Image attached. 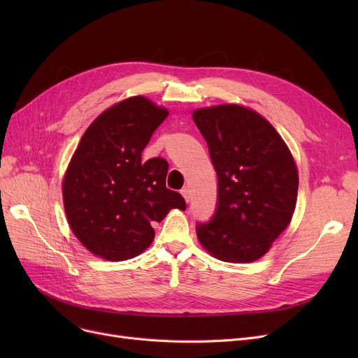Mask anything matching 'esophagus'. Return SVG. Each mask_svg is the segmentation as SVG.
Instances as JSON below:
<instances>
[{
  "label": "esophagus",
  "instance_id": "obj_1",
  "mask_svg": "<svg viewBox=\"0 0 358 358\" xmlns=\"http://www.w3.org/2000/svg\"><path fill=\"white\" fill-rule=\"evenodd\" d=\"M181 194H182V197L185 199V201H187V203L190 201V199H192V192H190L189 187H184V189L181 190Z\"/></svg>",
  "mask_w": 358,
  "mask_h": 358
}]
</instances>
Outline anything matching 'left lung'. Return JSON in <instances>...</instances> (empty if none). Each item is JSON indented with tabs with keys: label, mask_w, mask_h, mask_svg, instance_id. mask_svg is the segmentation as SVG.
I'll use <instances>...</instances> for the list:
<instances>
[{
	"label": "left lung",
	"mask_w": 358,
	"mask_h": 358,
	"mask_svg": "<svg viewBox=\"0 0 358 358\" xmlns=\"http://www.w3.org/2000/svg\"><path fill=\"white\" fill-rule=\"evenodd\" d=\"M193 119L217 176L216 209L210 220L196 224L197 238L220 261H255L293 216L299 187L293 157L275 129L250 108H200Z\"/></svg>",
	"instance_id": "1"
}]
</instances>
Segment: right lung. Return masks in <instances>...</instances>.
Listing matches in <instances>:
<instances>
[{
	"label": "right lung",
	"instance_id": "obj_1",
	"mask_svg": "<svg viewBox=\"0 0 358 358\" xmlns=\"http://www.w3.org/2000/svg\"><path fill=\"white\" fill-rule=\"evenodd\" d=\"M168 111L145 97H131L94 120L68 166L64 204L69 227L83 245L108 261L134 258L148 248L150 227L184 197L166 189L168 162L142 161V150Z\"/></svg>",
	"mask_w": 358,
	"mask_h": 358
}]
</instances>
